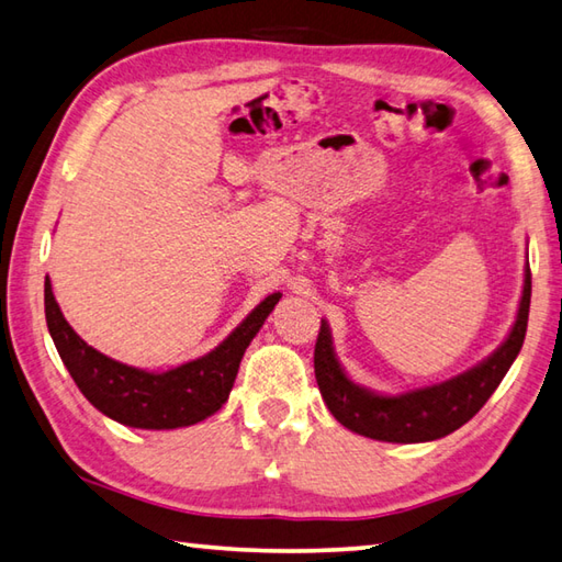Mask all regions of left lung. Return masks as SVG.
Here are the masks:
<instances>
[{"instance_id":"8db88e82","label":"left lung","mask_w":562,"mask_h":562,"mask_svg":"<svg viewBox=\"0 0 562 562\" xmlns=\"http://www.w3.org/2000/svg\"><path fill=\"white\" fill-rule=\"evenodd\" d=\"M529 305L531 269L526 267L519 315L505 345L475 369L405 395H375L351 383L335 357L329 327L323 319L315 341V378L319 393L339 425L361 437L393 443L441 439L473 419L490 395L497 391L502 378L507 375L509 366L521 351L526 325H529Z\"/></svg>"}]
</instances>
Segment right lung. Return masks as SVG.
I'll return each mask as SVG.
<instances>
[{
    "label": "right lung",
    "instance_id": "obj_1",
    "mask_svg": "<svg viewBox=\"0 0 562 562\" xmlns=\"http://www.w3.org/2000/svg\"><path fill=\"white\" fill-rule=\"evenodd\" d=\"M281 293L265 297L221 347L165 373H147L89 347L67 325L45 281V323L79 391L106 417L135 429H177L215 415L233 391L239 361Z\"/></svg>",
    "mask_w": 562,
    "mask_h": 562
}]
</instances>
